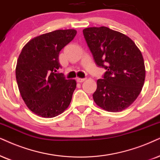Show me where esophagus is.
Instances as JSON below:
<instances>
[{
  "mask_svg": "<svg viewBox=\"0 0 160 160\" xmlns=\"http://www.w3.org/2000/svg\"><path fill=\"white\" fill-rule=\"evenodd\" d=\"M85 80H86V79L85 78H77V82H84Z\"/></svg>",
  "mask_w": 160,
  "mask_h": 160,
  "instance_id": "1",
  "label": "esophagus"
}]
</instances>
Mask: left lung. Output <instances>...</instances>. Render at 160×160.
<instances>
[{
	"label": "left lung",
	"instance_id": "8db88e82",
	"mask_svg": "<svg viewBox=\"0 0 160 160\" xmlns=\"http://www.w3.org/2000/svg\"><path fill=\"white\" fill-rule=\"evenodd\" d=\"M82 32L96 65L106 70L97 81L94 102L108 112L124 110L134 102L144 85L142 53L128 36L106 26L86 28Z\"/></svg>",
	"mask_w": 160,
	"mask_h": 160
}]
</instances>
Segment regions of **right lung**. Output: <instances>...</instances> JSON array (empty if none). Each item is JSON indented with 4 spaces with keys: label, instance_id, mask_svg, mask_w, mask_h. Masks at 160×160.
I'll use <instances>...</instances> for the list:
<instances>
[{
    "label": "right lung",
    "instance_id": "right-lung-1",
    "mask_svg": "<svg viewBox=\"0 0 160 160\" xmlns=\"http://www.w3.org/2000/svg\"><path fill=\"white\" fill-rule=\"evenodd\" d=\"M76 34L74 29L44 34L28 42L20 54L15 69L18 88L28 108L38 116L52 118L69 106L76 81L56 72L61 68L60 52Z\"/></svg>",
    "mask_w": 160,
    "mask_h": 160
}]
</instances>
